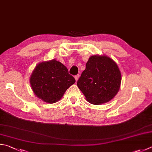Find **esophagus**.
Instances as JSON below:
<instances>
[{
  "label": "esophagus",
  "instance_id": "obj_1",
  "mask_svg": "<svg viewBox=\"0 0 152 152\" xmlns=\"http://www.w3.org/2000/svg\"><path fill=\"white\" fill-rule=\"evenodd\" d=\"M75 80H76V81H77V80H78V79H79V75H75Z\"/></svg>",
  "mask_w": 152,
  "mask_h": 152
}]
</instances>
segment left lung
<instances>
[{
    "label": "left lung",
    "mask_w": 152,
    "mask_h": 152,
    "mask_svg": "<svg viewBox=\"0 0 152 152\" xmlns=\"http://www.w3.org/2000/svg\"><path fill=\"white\" fill-rule=\"evenodd\" d=\"M121 83V73L113 59L105 56H93L77 85L88 102L98 105L113 99Z\"/></svg>",
    "instance_id": "obj_1"
}]
</instances>
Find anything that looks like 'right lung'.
Segmentation results:
<instances>
[{
  "mask_svg": "<svg viewBox=\"0 0 152 152\" xmlns=\"http://www.w3.org/2000/svg\"><path fill=\"white\" fill-rule=\"evenodd\" d=\"M75 79L61 63L53 59L39 64L30 77L34 93L45 102L59 101Z\"/></svg>",
  "mask_w": 152,
  "mask_h": 152,
  "instance_id": "obj_1",
  "label": "right lung"
}]
</instances>
